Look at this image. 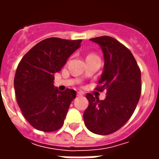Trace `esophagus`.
<instances>
[{
	"label": "esophagus",
	"instance_id": "34e87169",
	"mask_svg": "<svg viewBox=\"0 0 159 159\" xmlns=\"http://www.w3.org/2000/svg\"><path fill=\"white\" fill-rule=\"evenodd\" d=\"M83 94H84V93H83V92H81V91L77 92V96H83Z\"/></svg>",
	"mask_w": 159,
	"mask_h": 159
}]
</instances>
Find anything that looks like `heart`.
<instances>
[{
  "label": "heart",
  "instance_id": "b5f03b06",
  "mask_svg": "<svg viewBox=\"0 0 159 159\" xmlns=\"http://www.w3.org/2000/svg\"><path fill=\"white\" fill-rule=\"evenodd\" d=\"M91 55H93V54H91Z\"/></svg>",
  "mask_w": 159,
  "mask_h": 159
}]
</instances>
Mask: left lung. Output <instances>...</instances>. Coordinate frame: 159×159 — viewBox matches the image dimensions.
I'll list each match as a JSON object with an SVG mask.
<instances>
[{"label": "left lung", "mask_w": 159, "mask_h": 159, "mask_svg": "<svg viewBox=\"0 0 159 159\" xmlns=\"http://www.w3.org/2000/svg\"><path fill=\"white\" fill-rule=\"evenodd\" d=\"M90 41L100 46L104 55V68L99 80L107 89L103 100L88 93L89 107L83 113L84 123L97 134H110L123 127L134 111L140 100L141 76L137 63L129 49L110 36Z\"/></svg>", "instance_id": "obj_1"}]
</instances>
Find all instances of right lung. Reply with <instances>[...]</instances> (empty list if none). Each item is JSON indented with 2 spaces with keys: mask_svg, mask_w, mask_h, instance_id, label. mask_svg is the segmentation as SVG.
I'll return each instance as SVG.
<instances>
[{
  "mask_svg": "<svg viewBox=\"0 0 159 159\" xmlns=\"http://www.w3.org/2000/svg\"><path fill=\"white\" fill-rule=\"evenodd\" d=\"M82 40L51 37L40 42L23 57L14 76L17 102L35 129L52 132L64 123L76 91L61 92L53 85L54 74L81 47Z\"/></svg>",
  "mask_w": 159,
  "mask_h": 159,
  "instance_id": "right-lung-1",
  "label": "right lung"
}]
</instances>
